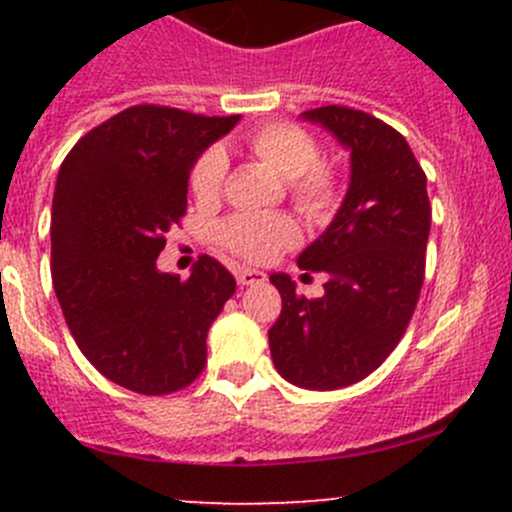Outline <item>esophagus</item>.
Wrapping results in <instances>:
<instances>
[{
    "instance_id": "34e87169",
    "label": "esophagus",
    "mask_w": 512,
    "mask_h": 512,
    "mask_svg": "<svg viewBox=\"0 0 512 512\" xmlns=\"http://www.w3.org/2000/svg\"><path fill=\"white\" fill-rule=\"evenodd\" d=\"M260 282H265V275H262V272L250 270V267H242V270H237V285L250 287V285H260Z\"/></svg>"
}]
</instances>
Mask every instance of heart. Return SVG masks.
<instances>
[{
  "instance_id": "heart-1",
  "label": "heart",
  "mask_w": 512,
  "mask_h": 512,
  "mask_svg": "<svg viewBox=\"0 0 512 512\" xmlns=\"http://www.w3.org/2000/svg\"><path fill=\"white\" fill-rule=\"evenodd\" d=\"M245 148L287 180L294 208L312 223H329L342 205V175L322 158L319 138L304 126L272 121L245 136ZM225 151L210 146L190 168V193L200 205L218 203L227 180ZM220 242L247 262L275 260L299 242V225L280 213H235L218 227Z\"/></svg>"
}]
</instances>
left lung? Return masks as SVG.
<instances>
[{
    "label": "left lung",
    "instance_id": "left-lung-1",
    "mask_svg": "<svg viewBox=\"0 0 512 512\" xmlns=\"http://www.w3.org/2000/svg\"><path fill=\"white\" fill-rule=\"evenodd\" d=\"M304 118L352 151V183L337 218L297 260L329 275L322 297L297 294L287 275L270 277L282 294L270 352L287 381L332 391L379 369L406 334L426 277L431 203L421 163L389 123L349 106Z\"/></svg>",
    "mask_w": 512,
    "mask_h": 512
}]
</instances>
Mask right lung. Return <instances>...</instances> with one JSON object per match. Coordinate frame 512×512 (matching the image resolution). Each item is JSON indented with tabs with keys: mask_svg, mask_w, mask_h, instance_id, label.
Segmentation results:
<instances>
[{
	"mask_svg": "<svg viewBox=\"0 0 512 512\" xmlns=\"http://www.w3.org/2000/svg\"><path fill=\"white\" fill-rule=\"evenodd\" d=\"M240 116L138 103L76 141L51 205V280L86 359L113 384L163 396L193 384L235 277L200 255L188 280L156 270L188 210L195 158Z\"/></svg>",
	"mask_w": 512,
	"mask_h": 512,
	"instance_id": "obj_1",
	"label": "right lung"
}]
</instances>
